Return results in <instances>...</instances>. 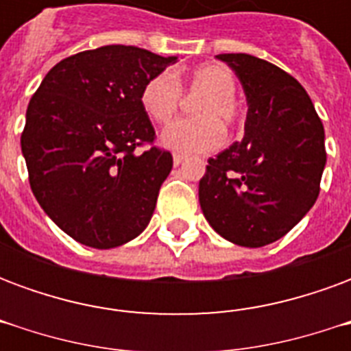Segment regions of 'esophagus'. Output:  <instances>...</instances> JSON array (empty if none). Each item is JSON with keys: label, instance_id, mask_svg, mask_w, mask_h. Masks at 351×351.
Wrapping results in <instances>:
<instances>
[{"label": "esophagus", "instance_id": "obj_1", "mask_svg": "<svg viewBox=\"0 0 351 351\" xmlns=\"http://www.w3.org/2000/svg\"><path fill=\"white\" fill-rule=\"evenodd\" d=\"M184 160H186V156H182V154H175V156H173V163H175V167H178Z\"/></svg>", "mask_w": 351, "mask_h": 351}]
</instances>
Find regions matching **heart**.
<instances>
[{
    "label": "heart",
    "instance_id": "1",
    "mask_svg": "<svg viewBox=\"0 0 351 351\" xmlns=\"http://www.w3.org/2000/svg\"><path fill=\"white\" fill-rule=\"evenodd\" d=\"M205 93L195 107L199 120H178L163 131V145L178 154H208L226 143L221 123L233 125L239 118L235 103L237 82L233 73L221 64L195 67L186 77L160 73L148 80L141 92V105L156 123H167L178 112L182 92Z\"/></svg>",
    "mask_w": 351,
    "mask_h": 351
}]
</instances>
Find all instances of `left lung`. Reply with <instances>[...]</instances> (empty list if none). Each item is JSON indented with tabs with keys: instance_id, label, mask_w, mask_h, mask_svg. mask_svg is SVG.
<instances>
[{
	"instance_id": "8db88e82",
	"label": "left lung",
	"mask_w": 351,
	"mask_h": 351,
	"mask_svg": "<svg viewBox=\"0 0 351 351\" xmlns=\"http://www.w3.org/2000/svg\"><path fill=\"white\" fill-rule=\"evenodd\" d=\"M246 93L244 138L208 160L199 180L206 221L246 248L271 244L316 203L324 173V125L297 80L250 54H218Z\"/></svg>"
}]
</instances>
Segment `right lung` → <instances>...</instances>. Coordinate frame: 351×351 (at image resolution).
<instances>
[{"label":"right lung","mask_w":351,"mask_h":351,"mask_svg":"<svg viewBox=\"0 0 351 351\" xmlns=\"http://www.w3.org/2000/svg\"><path fill=\"white\" fill-rule=\"evenodd\" d=\"M176 56L108 45L56 64L37 88L20 137L35 199L77 243L108 250L152 218L173 156L152 145L141 105L148 80Z\"/></svg>","instance_id":"right-lung-1"}]
</instances>
